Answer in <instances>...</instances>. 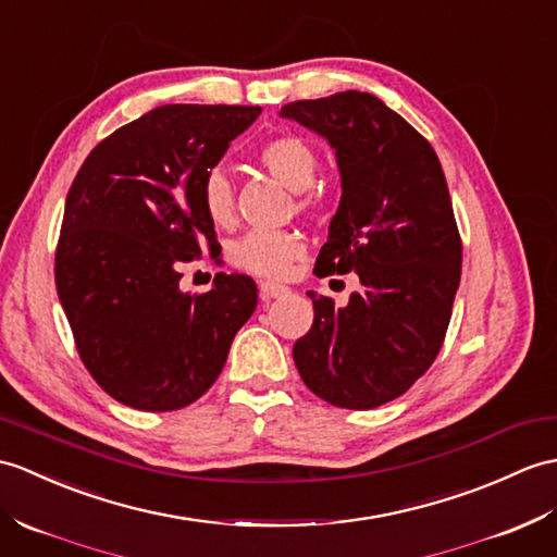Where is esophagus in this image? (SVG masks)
Listing matches in <instances>:
<instances>
[{"instance_id":"1","label":"esophagus","mask_w":557,"mask_h":557,"mask_svg":"<svg viewBox=\"0 0 557 557\" xmlns=\"http://www.w3.org/2000/svg\"><path fill=\"white\" fill-rule=\"evenodd\" d=\"M258 289H261L263 299H277V296L289 292V287H284V284H277V282H270V280H263L261 284H258Z\"/></svg>"}]
</instances>
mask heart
<instances>
[{"mask_svg":"<svg viewBox=\"0 0 557 557\" xmlns=\"http://www.w3.org/2000/svg\"><path fill=\"white\" fill-rule=\"evenodd\" d=\"M256 161L294 191H304L315 183L320 159L310 141L284 133L263 139L256 147ZM313 199L304 197L301 209H310ZM201 209L215 227L235 223V187L220 168L206 173L201 183ZM306 253V244L294 230H251L227 247L225 258L232 268L258 277H284Z\"/></svg>","mask_w":557,"mask_h":557,"instance_id":"b5f03b06","label":"heart"}]
</instances>
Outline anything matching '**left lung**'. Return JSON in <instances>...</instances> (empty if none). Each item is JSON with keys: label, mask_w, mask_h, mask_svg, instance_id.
Returning a JSON list of instances; mask_svg holds the SVG:
<instances>
[{"label": "left lung", "mask_w": 557, "mask_h": 557, "mask_svg": "<svg viewBox=\"0 0 557 557\" xmlns=\"http://www.w3.org/2000/svg\"><path fill=\"white\" fill-rule=\"evenodd\" d=\"M280 115L337 151L342 203L315 275L360 277L344 308L308 292L315 318L294 344L296 370L332 406H384L442 351L460 284L462 242L442 163L416 127L368 92L292 101Z\"/></svg>", "instance_id": "left-lung-1"}]
</instances>
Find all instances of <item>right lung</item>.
Here are the masks:
<instances>
[{
    "instance_id": "1",
    "label": "right lung",
    "mask_w": 557,
    "mask_h": 557,
    "mask_svg": "<svg viewBox=\"0 0 557 557\" xmlns=\"http://www.w3.org/2000/svg\"><path fill=\"white\" fill-rule=\"evenodd\" d=\"M261 107L168 103L89 151L63 209L59 301L87 372L111 398L177 410L211 389L258 301L249 275L180 289V263L215 251L201 183Z\"/></svg>"
}]
</instances>
